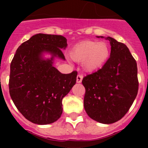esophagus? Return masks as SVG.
Instances as JSON below:
<instances>
[{"instance_id":"obj_1","label":"esophagus","mask_w":148,"mask_h":148,"mask_svg":"<svg viewBox=\"0 0 148 148\" xmlns=\"http://www.w3.org/2000/svg\"><path fill=\"white\" fill-rule=\"evenodd\" d=\"M82 79H83V75H78L76 78V82L77 83H81L82 82Z\"/></svg>"}]
</instances>
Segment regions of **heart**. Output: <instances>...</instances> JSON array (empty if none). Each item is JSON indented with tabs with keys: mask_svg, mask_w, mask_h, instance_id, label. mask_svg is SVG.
Instances as JSON below:
<instances>
[{
	"mask_svg": "<svg viewBox=\"0 0 148 148\" xmlns=\"http://www.w3.org/2000/svg\"><path fill=\"white\" fill-rule=\"evenodd\" d=\"M110 47L105 42L84 40L75 44L70 50V57L76 62H82L86 72H93L102 67L110 56Z\"/></svg>",
	"mask_w": 148,
	"mask_h": 148,
	"instance_id": "obj_1",
	"label": "heart"
}]
</instances>
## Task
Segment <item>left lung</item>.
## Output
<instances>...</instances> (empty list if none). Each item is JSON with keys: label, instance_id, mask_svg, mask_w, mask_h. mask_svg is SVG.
Segmentation results:
<instances>
[{"label": "left lung", "instance_id": "left-lung-1", "mask_svg": "<svg viewBox=\"0 0 148 148\" xmlns=\"http://www.w3.org/2000/svg\"><path fill=\"white\" fill-rule=\"evenodd\" d=\"M105 39L110 44V56L101 69L83 78L84 107L92 119L113 124L127 113L136 97L137 64L125 44L111 37Z\"/></svg>", "mask_w": 148, "mask_h": 148}]
</instances>
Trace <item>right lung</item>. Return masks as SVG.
<instances>
[{
    "instance_id": "add662e5",
    "label": "right lung",
    "mask_w": 148,
    "mask_h": 148,
    "mask_svg": "<svg viewBox=\"0 0 148 148\" xmlns=\"http://www.w3.org/2000/svg\"><path fill=\"white\" fill-rule=\"evenodd\" d=\"M67 47L61 35L39 33L18 48L10 64L9 88L12 100L27 120L49 125L62 114V99L76 82L77 72L62 74L55 58L65 60L61 49ZM45 53L51 56L44 58Z\"/></svg>"
}]
</instances>
